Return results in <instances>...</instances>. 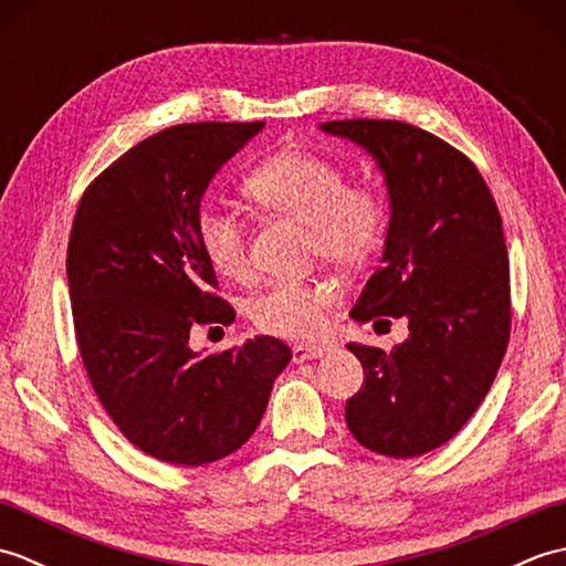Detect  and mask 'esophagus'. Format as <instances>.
Returning <instances> with one entry per match:
<instances>
[{
  "mask_svg": "<svg viewBox=\"0 0 566 566\" xmlns=\"http://www.w3.org/2000/svg\"><path fill=\"white\" fill-rule=\"evenodd\" d=\"M328 347L326 345H294L292 347V359L296 365L308 363V359H316L321 355H326Z\"/></svg>",
  "mask_w": 566,
  "mask_h": 566,
  "instance_id": "obj_1",
  "label": "esophagus"
}]
</instances>
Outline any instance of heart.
<instances>
[{
  "mask_svg": "<svg viewBox=\"0 0 566 566\" xmlns=\"http://www.w3.org/2000/svg\"><path fill=\"white\" fill-rule=\"evenodd\" d=\"M243 195L260 209L290 216L308 228V255L359 270L375 260L389 233V201L371 182H347L345 167L311 150H280L243 179ZM197 240L211 268L243 280L250 272L245 228L213 203L197 213ZM340 302L328 280H282L250 306L258 331L286 340L314 338Z\"/></svg>",
  "mask_w": 566,
  "mask_h": 566,
  "instance_id": "heart-1",
  "label": "heart"
}]
</instances>
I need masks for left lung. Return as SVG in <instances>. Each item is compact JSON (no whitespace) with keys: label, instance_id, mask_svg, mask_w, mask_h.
Returning a JSON list of instances; mask_svg holds the SVG:
<instances>
[{"label":"left lung","instance_id":"1","mask_svg":"<svg viewBox=\"0 0 566 566\" xmlns=\"http://www.w3.org/2000/svg\"><path fill=\"white\" fill-rule=\"evenodd\" d=\"M321 128L375 155L391 199L384 264L350 316H403L411 331L391 353L347 343L365 369L345 403L347 428L371 452L426 454L472 418L506 355L511 272L501 213L476 165L423 128L387 118Z\"/></svg>","mask_w":566,"mask_h":566}]
</instances>
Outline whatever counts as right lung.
<instances>
[{"instance_id": "add662e5", "label": "right lung", "mask_w": 566, "mask_h": 566, "mask_svg": "<svg viewBox=\"0 0 566 566\" xmlns=\"http://www.w3.org/2000/svg\"><path fill=\"white\" fill-rule=\"evenodd\" d=\"M262 128L179 124L126 150L84 189L67 240V284L84 369L104 411L155 460L199 467L235 452L292 359L260 335L197 355L191 326L233 323L197 240L203 191Z\"/></svg>"}]
</instances>
